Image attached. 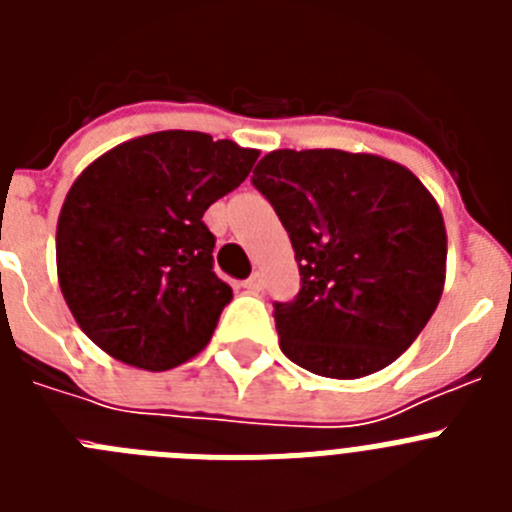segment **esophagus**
<instances>
[{
    "label": "esophagus",
    "mask_w": 512,
    "mask_h": 512,
    "mask_svg": "<svg viewBox=\"0 0 512 512\" xmlns=\"http://www.w3.org/2000/svg\"><path fill=\"white\" fill-rule=\"evenodd\" d=\"M243 289H246V292H253V295H256V292H261V289H264V274H261V271H256L251 279H246V282H243Z\"/></svg>",
    "instance_id": "1"
}]
</instances>
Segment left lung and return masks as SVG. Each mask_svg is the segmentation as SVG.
<instances>
[{"mask_svg":"<svg viewBox=\"0 0 512 512\" xmlns=\"http://www.w3.org/2000/svg\"><path fill=\"white\" fill-rule=\"evenodd\" d=\"M253 187L277 210L300 266V295L274 305L284 356L330 379L390 366L443 295L436 197L408 166L338 148L266 153Z\"/></svg>","mask_w":512,"mask_h":512,"instance_id":"8db88e82","label":"left lung"}]
</instances>
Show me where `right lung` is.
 Here are the masks:
<instances>
[{
  "mask_svg": "<svg viewBox=\"0 0 512 512\" xmlns=\"http://www.w3.org/2000/svg\"><path fill=\"white\" fill-rule=\"evenodd\" d=\"M256 148L194 130L140 135L76 176L56 228L63 300L122 364L166 372L210 343L233 289L212 271L207 207L233 192Z\"/></svg>",
  "mask_w": 512,
  "mask_h": 512,
  "instance_id": "add662e5",
  "label": "right lung"
}]
</instances>
